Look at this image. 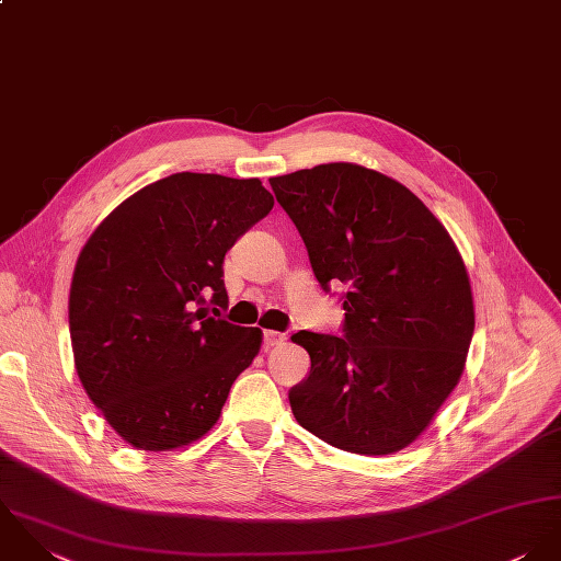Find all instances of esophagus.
<instances>
[{
	"label": "esophagus",
	"instance_id": "1",
	"mask_svg": "<svg viewBox=\"0 0 561 561\" xmlns=\"http://www.w3.org/2000/svg\"><path fill=\"white\" fill-rule=\"evenodd\" d=\"M282 342H284V334L273 332V330H266V332H264V348H266V351L273 348V346H277V344H282Z\"/></svg>",
	"mask_w": 561,
	"mask_h": 561
}]
</instances>
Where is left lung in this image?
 <instances>
[{"mask_svg": "<svg viewBox=\"0 0 561 561\" xmlns=\"http://www.w3.org/2000/svg\"><path fill=\"white\" fill-rule=\"evenodd\" d=\"M268 182L321 288L346 286L340 336H293L312 362L288 390L297 423L357 455L408 447L457 386L472 340L459 251L414 193L377 171L332 162Z\"/></svg>", "mask_w": 561, "mask_h": 561, "instance_id": "8db88e82", "label": "left lung"}]
</instances>
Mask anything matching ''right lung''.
Returning <instances> with one entry per match:
<instances>
[{
	"mask_svg": "<svg viewBox=\"0 0 561 561\" xmlns=\"http://www.w3.org/2000/svg\"><path fill=\"white\" fill-rule=\"evenodd\" d=\"M273 208L260 180L173 173L113 210L71 282L76 368L114 432L140 450L184 447L219 421L262 332L219 319L224 257Z\"/></svg>",
	"mask_w": 561,
	"mask_h": 561,
	"instance_id": "1",
	"label": "right lung"
}]
</instances>
